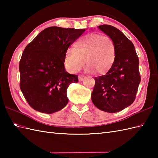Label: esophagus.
<instances>
[{
	"label": "esophagus",
	"mask_w": 158,
	"mask_h": 158,
	"mask_svg": "<svg viewBox=\"0 0 158 158\" xmlns=\"http://www.w3.org/2000/svg\"><path fill=\"white\" fill-rule=\"evenodd\" d=\"M84 79H85V76L84 75H79V81H82Z\"/></svg>",
	"instance_id": "34e87169"
}]
</instances>
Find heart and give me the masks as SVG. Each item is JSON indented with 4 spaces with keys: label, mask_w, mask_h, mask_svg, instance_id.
Returning a JSON list of instances; mask_svg holds the SVG:
<instances>
[{
    "label": "heart",
    "mask_w": 158,
    "mask_h": 158,
    "mask_svg": "<svg viewBox=\"0 0 158 158\" xmlns=\"http://www.w3.org/2000/svg\"><path fill=\"white\" fill-rule=\"evenodd\" d=\"M116 58V46L113 40L107 35L91 33L82 36L69 49L64 56V64L70 73H77L85 64L89 71L100 75L108 73Z\"/></svg>",
    "instance_id": "heart-1"
}]
</instances>
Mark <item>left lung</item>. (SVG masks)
Wrapping results in <instances>:
<instances>
[{
    "label": "left lung",
    "mask_w": 158,
    "mask_h": 158,
    "mask_svg": "<svg viewBox=\"0 0 158 158\" xmlns=\"http://www.w3.org/2000/svg\"><path fill=\"white\" fill-rule=\"evenodd\" d=\"M98 28L115 42L116 58L106 75L94 78L92 100L100 110L117 113L132 105L136 98L140 82L139 59L132 42L119 30L110 25Z\"/></svg>",
    "instance_id": "8db88e82"
}]
</instances>
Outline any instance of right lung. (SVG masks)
<instances>
[{
  "mask_svg": "<svg viewBox=\"0 0 158 158\" xmlns=\"http://www.w3.org/2000/svg\"><path fill=\"white\" fill-rule=\"evenodd\" d=\"M85 31L52 26L26 47L19 64V87L32 109L51 114L67 105V88L78 82V76L66 71L64 59L69 47Z\"/></svg>",
  "mask_w": 158,
  "mask_h": 158,
  "instance_id": "right-lung-1",
  "label": "right lung"
}]
</instances>
